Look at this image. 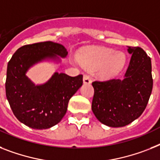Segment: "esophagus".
I'll return each mask as SVG.
<instances>
[{"instance_id":"obj_1","label":"esophagus","mask_w":160,"mask_h":160,"mask_svg":"<svg viewBox=\"0 0 160 160\" xmlns=\"http://www.w3.org/2000/svg\"><path fill=\"white\" fill-rule=\"evenodd\" d=\"M83 82L85 83V84H90V83L92 82V79H91L89 75L85 74L83 76Z\"/></svg>"}]
</instances>
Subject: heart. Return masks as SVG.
<instances>
[{"mask_svg": "<svg viewBox=\"0 0 160 160\" xmlns=\"http://www.w3.org/2000/svg\"><path fill=\"white\" fill-rule=\"evenodd\" d=\"M78 59L84 68L90 70L99 69L100 76L106 79L115 77L123 68L127 61L124 53L102 47L86 51Z\"/></svg>", "mask_w": 160, "mask_h": 160, "instance_id": "b5f03b06", "label": "heart"}]
</instances>
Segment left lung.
Instances as JSON below:
<instances>
[{
    "mask_svg": "<svg viewBox=\"0 0 160 160\" xmlns=\"http://www.w3.org/2000/svg\"><path fill=\"white\" fill-rule=\"evenodd\" d=\"M128 51L132 57L123 78L92 82V112L112 128L124 127L139 118L152 92L150 58L141 47H130Z\"/></svg>",
    "mask_w": 160,
    "mask_h": 160,
    "instance_id": "8db88e82",
    "label": "left lung"
}]
</instances>
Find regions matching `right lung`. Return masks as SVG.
Returning <instances> with one entry per match:
<instances>
[{"label": "right lung", "mask_w": 160, "mask_h": 160, "mask_svg": "<svg viewBox=\"0 0 160 160\" xmlns=\"http://www.w3.org/2000/svg\"><path fill=\"white\" fill-rule=\"evenodd\" d=\"M68 51L61 44L44 42L18 48L8 63L6 94L12 111L26 126L47 129L61 121L68 103L82 85V75L70 77L54 72L48 81L36 85L26 75L42 61L61 62Z\"/></svg>", "instance_id": "right-lung-1"}]
</instances>
